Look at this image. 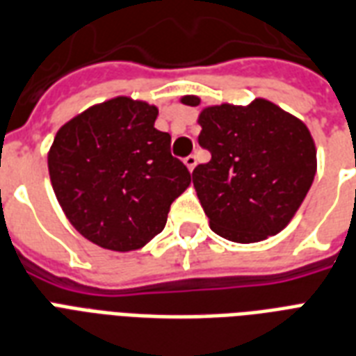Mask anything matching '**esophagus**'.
Segmentation results:
<instances>
[{"label":"esophagus","instance_id":"esophagus-1","mask_svg":"<svg viewBox=\"0 0 356 356\" xmlns=\"http://www.w3.org/2000/svg\"><path fill=\"white\" fill-rule=\"evenodd\" d=\"M184 163H186L187 169L193 170L195 167H197V156H193V154H191V156H187V158L184 159Z\"/></svg>","mask_w":356,"mask_h":356}]
</instances>
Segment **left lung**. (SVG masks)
I'll use <instances>...</instances> for the list:
<instances>
[{
	"mask_svg": "<svg viewBox=\"0 0 356 356\" xmlns=\"http://www.w3.org/2000/svg\"><path fill=\"white\" fill-rule=\"evenodd\" d=\"M181 104L198 106V96ZM198 145L208 163L195 167L193 186L209 227L236 243L275 236L293 219L316 176V145L307 124L273 102L204 107Z\"/></svg>",
	"mask_w": 356,
	"mask_h": 356,
	"instance_id": "8db88e82",
	"label": "left lung"
}]
</instances>
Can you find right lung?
Listing matches in <instances>:
<instances>
[{
  "instance_id": "add662e5",
  "label": "right lung",
  "mask_w": 356,
  "mask_h": 356,
  "mask_svg": "<svg viewBox=\"0 0 356 356\" xmlns=\"http://www.w3.org/2000/svg\"><path fill=\"white\" fill-rule=\"evenodd\" d=\"M158 107L117 96L60 126L48 152L60 208L102 249L137 250L165 228L191 175L154 128Z\"/></svg>"
}]
</instances>
